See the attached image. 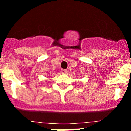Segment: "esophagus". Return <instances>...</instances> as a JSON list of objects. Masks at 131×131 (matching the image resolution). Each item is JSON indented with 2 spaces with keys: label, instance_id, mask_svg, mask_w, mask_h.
<instances>
[{
  "label": "esophagus",
  "instance_id": "34e87169",
  "mask_svg": "<svg viewBox=\"0 0 131 131\" xmlns=\"http://www.w3.org/2000/svg\"><path fill=\"white\" fill-rule=\"evenodd\" d=\"M62 73H63V74H65V73H67V69H62Z\"/></svg>",
  "mask_w": 131,
  "mask_h": 131
}]
</instances>
